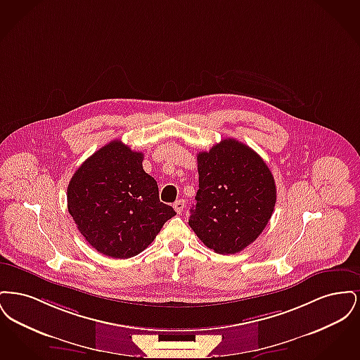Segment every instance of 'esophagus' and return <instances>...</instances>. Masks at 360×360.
Returning <instances> with one entry per match:
<instances>
[{
  "label": "esophagus",
  "instance_id": "esophagus-1",
  "mask_svg": "<svg viewBox=\"0 0 360 360\" xmlns=\"http://www.w3.org/2000/svg\"><path fill=\"white\" fill-rule=\"evenodd\" d=\"M174 209H175V212H176L178 214H181V213L184 212V209H185V201H184V200H178V201L174 204Z\"/></svg>",
  "mask_w": 360,
  "mask_h": 360
}]
</instances>
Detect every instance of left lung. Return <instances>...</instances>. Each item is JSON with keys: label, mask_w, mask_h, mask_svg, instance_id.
Instances as JSON below:
<instances>
[{"label": "left lung", "mask_w": 360, "mask_h": 360, "mask_svg": "<svg viewBox=\"0 0 360 360\" xmlns=\"http://www.w3.org/2000/svg\"><path fill=\"white\" fill-rule=\"evenodd\" d=\"M197 163L200 185L188 225L214 252H240L271 219L274 176L252 148L231 137L200 153Z\"/></svg>", "instance_id": "1"}]
</instances>
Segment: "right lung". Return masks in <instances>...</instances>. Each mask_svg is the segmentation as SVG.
<instances>
[{
    "instance_id": "add662e5",
    "label": "right lung",
    "mask_w": 360,
    "mask_h": 360,
    "mask_svg": "<svg viewBox=\"0 0 360 360\" xmlns=\"http://www.w3.org/2000/svg\"><path fill=\"white\" fill-rule=\"evenodd\" d=\"M143 153L113 140L74 172L68 207L86 241L100 254L128 259L144 251L172 216L158 184L143 170Z\"/></svg>"
}]
</instances>
